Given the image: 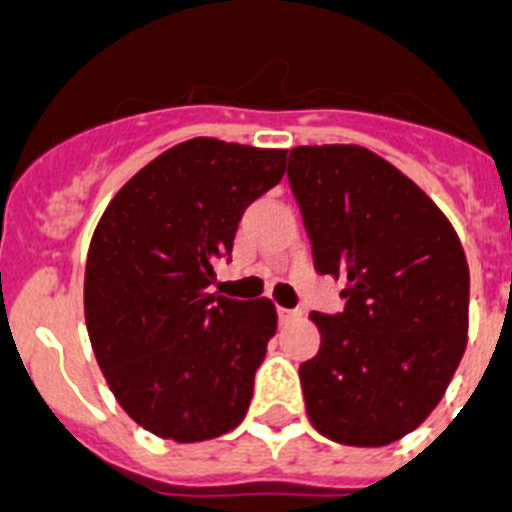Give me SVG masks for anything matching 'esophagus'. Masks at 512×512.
I'll list each match as a JSON object with an SVG mask.
<instances>
[{"label": "esophagus", "mask_w": 512, "mask_h": 512, "mask_svg": "<svg viewBox=\"0 0 512 512\" xmlns=\"http://www.w3.org/2000/svg\"><path fill=\"white\" fill-rule=\"evenodd\" d=\"M301 316V311H290V308H280V319L282 322H293V319H298Z\"/></svg>", "instance_id": "obj_1"}]
</instances>
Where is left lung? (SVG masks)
<instances>
[{
  "instance_id": "8db88e82",
  "label": "left lung",
  "mask_w": 512,
  "mask_h": 512,
  "mask_svg": "<svg viewBox=\"0 0 512 512\" xmlns=\"http://www.w3.org/2000/svg\"><path fill=\"white\" fill-rule=\"evenodd\" d=\"M287 177L337 316L301 366L314 429L350 447L411 434L445 398L468 345V261L450 219L411 177L356 143L295 146Z\"/></svg>"
}]
</instances>
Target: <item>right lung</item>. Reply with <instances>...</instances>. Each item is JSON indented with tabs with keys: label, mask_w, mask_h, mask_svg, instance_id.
<instances>
[{
	"label": "right lung",
	"mask_w": 512,
	"mask_h": 512,
	"mask_svg": "<svg viewBox=\"0 0 512 512\" xmlns=\"http://www.w3.org/2000/svg\"><path fill=\"white\" fill-rule=\"evenodd\" d=\"M285 149L177 143L122 185L86 259L91 348L122 411L180 445L232 432L277 332L269 298L211 293L251 201L280 183Z\"/></svg>",
	"instance_id": "obj_1"
}]
</instances>
